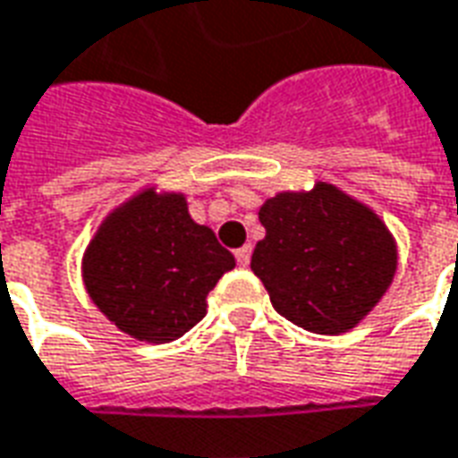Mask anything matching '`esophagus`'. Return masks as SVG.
Returning <instances> with one entry per match:
<instances>
[{"label": "esophagus", "instance_id": "34e87169", "mask_svg": "<svg viewBox=\"0 0 458 458\" xmlns=\"http://www.w3.org/2000/svg\"><path fill=\"white\" fill-rule=\"evenodd\" d=\"M250 255H252L250 245H242V248H238V250H235V260H238L240 267H245V265L250 262Z\"/></svg>", "mask_w": 458, "mask_h": 458}]
</instances>
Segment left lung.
Returning a JSON list of instances; mask_svg holds the SVG:
<instances>
[{"instance_id":"8db88e82","label":"left lung","mask_w":458,"mask_h":458,"mask_svg":"<svg viewBox=\"0 0 458 458\" xmlns=\"http://www.w3.org/2000/svg\"><path fill=\"white\" fill-rule=\"evenodd\" d=\"M265 238L250 267L273 307L297 327L340 335L360 325L396 273V242L382 218L337 185L284 191L260 208Z\"/></svg>"}]
</instances>
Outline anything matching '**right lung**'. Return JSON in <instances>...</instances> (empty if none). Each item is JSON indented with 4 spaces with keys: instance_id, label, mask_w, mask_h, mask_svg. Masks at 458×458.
I'll list each match as a JSON object with an SVG mask.
<instances>
[{
    "instance_id": "right-lung-1",
    "label": "right lung",
    "mask_w": 458,
    "mask_h": 458,
    "mask_svg": "<svg viewBox=\"0 0 458 458\" xmlns=\"http://www.w3.org/2000/svg\"><path fill=\"white\" fill-rule=\"evenodd\" d=\"M235 267L183 193L143 188L108 213L89 242L81 275L89 297L121 332L165 344L206 318V297Z\"/></svg>"
}]
</instances>
